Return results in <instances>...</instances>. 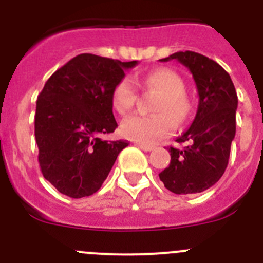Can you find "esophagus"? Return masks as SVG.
Instances as JSON below:
<instances>
[{"label": "esophagus", "instance_id": "obj_1", "mask_svg": "<svg viewBox=\"0 0 263 263\" xmlns=\"http://www.w3.org/2000/svg\"><path fill=\"white\" fill-rule=\"evenodd\" d=\"M136 145L138 146L139 148L145 150V152H152V150H154V146H152V145H146V143H141V142H137Z\"/></svg>", "mask_w": 263, "mask_h": 263}]
</instances>
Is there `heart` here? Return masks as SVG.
<instances>
[{"instance_id": "1", "label": "heart", "mask_w": 263, "mask_h": 263, "mask_svg": "<svg viewBox=\"0 0 263 263\" xmlns=\"http://www.w3.org/2000/svg\"><path fill=\"white\" fill-rule=\"evenodd\" d=\"M147 93L159 95L154 104V116L132 115L121 124V132L126 138L141 143H154L173 134L175 122L183 124L190 116L191 106L185 99L184 81L175 71L158 68L137 80ZM138 97L136 83L132 78L121 79L111 90V104L122 115L133 108Z\"/></svg>"}]
</instances>
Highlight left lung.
<instances>
[{
  "label": "left lung",
  "mask_w": 263,
  "mask_h": 263,
  "mask_svg": "<svg viewBox=\"0 0 263 263\" xmlns=\"http://www.w3.org/2000/svg\"><path fill=\"white\" fill-rule=\"evenodd\" d=\"M168 60H178L190 69L199 106L190 129L176 139L185 146L168 148L171 162L159 179L174 194H197L212 187L225 173L236 136L238 99L229 73L215 60L194 51H179L160 62Z\"/></svg>",
  "instance_id": "8db88e82"
}]
</instances>
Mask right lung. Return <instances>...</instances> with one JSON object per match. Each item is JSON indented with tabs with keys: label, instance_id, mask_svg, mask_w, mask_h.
I'll return each instance as SVG.
<instances>
[{
	"label": "right lung",
	"instance_id": "obj_1",
	"mask_svg": "<svg viewBox=\"0 0 263 263\" xmlns=\"http://www.w3.org/2000/svg\"><path fill=\"white\" fill-rule=\"evenodd\" d=\"M137 64L80 53L55 71L36 100L35 139L46 180L73 199L100 190L126 141H103L113 133L111 90Z\"/></svg>",
	"mask_w": 263,
	"mask_h": 263
}]
</instances>
